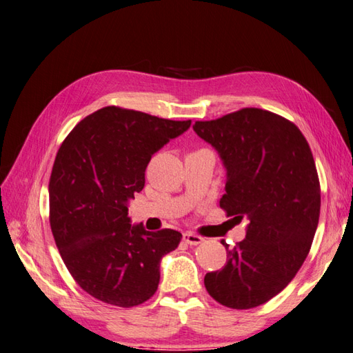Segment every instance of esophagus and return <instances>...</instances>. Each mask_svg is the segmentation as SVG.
I'll return each instance as SVG.
<instances>
[{
    "instance_id": "34e87169",
    "label": "esophagus",
    "mask_w": 353,
    "mask_h": 353,
    "mask_svg": "<svg viewBox=\"0 0 353 353\" xmlns=\"http://www.w3.org/2000/svg\"><path fill=\"white\" fill-rule=\"evenodd\" d=\"M183 240L187 243V245H190V246L201 245V243L203 241V239L201 236H196V234H193V232H184L183 234Z\"/></svg>"
}]
</instances>
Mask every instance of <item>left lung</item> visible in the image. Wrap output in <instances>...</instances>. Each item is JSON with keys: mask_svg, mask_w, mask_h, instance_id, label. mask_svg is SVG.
Instances as JSON below:
<instances>
[{"mask_svg": "<svg viewBox=\"0 0 353 353\" xmlns=\"http://www.w3.org/2000/svg\"><path fill=\"white\" fill-rule=\"evenodd\" d=\"M196 134L214 146L226 168L221 208L246 237L230 248L226 264L203 278L208 294L234 310L270 301L307 258L320 216V183L311 148L296 125L263 108L246 107L213 121H196Z\"/></svg>", "mask_w": 353, "mask_h": 353, "instance_id": "1", "label": "left lung"}]
</instances>
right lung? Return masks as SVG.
<instances>
[{
	"label": "right lung",
	"mask_w": 353,
	"mask_h": 353,
	"mask_svg": "<svg viewBox=\"0 0 353 353\" xmlns=\"http://www.w3.org/2000/svg\"><path fill=\"white\" fill-rule=\"evenodd\" d=\"M190 123L108 105L61 143L50 178V225L69 273L95 299L131 308L159 288L161 256L183 236L131 226L127 203L142 192L151 157Z\"/></svg>",
	"instance_id": "add662e5"
}]
</instances>
